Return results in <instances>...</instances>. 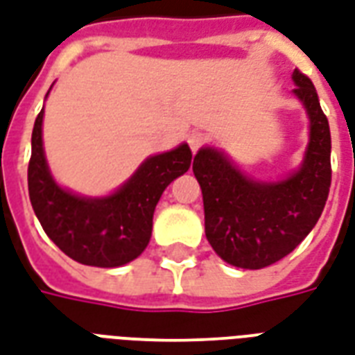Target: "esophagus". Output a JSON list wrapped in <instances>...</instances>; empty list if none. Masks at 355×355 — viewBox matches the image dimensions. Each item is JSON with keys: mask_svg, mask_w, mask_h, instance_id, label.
<instances>
[{"mask_svg": "<svg viewBox=\"0 0 355 355\" xmlns=\"http://www.w3.org/2000/svg\"><path fill=\"white\" fill-rule=\"evenodd\" d=\"M205 139H207V135H205V133H201V131H193V133H190L188 143H190V148L193 154H196V152L201 148V144L205 143Z\"/></svg>", "mask_w": 355, "mask_h": 355, "instance_id": "obj_1", "label": "esophagus"}]
</instances>
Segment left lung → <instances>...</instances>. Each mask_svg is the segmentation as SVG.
Wrapping results in <instances>:
<instances>
[{
	"instance_id": "obj_1",
	"label": "left lung",
	"mask_w": 355,
	"mask_h": 355,
	"mask_svg": "<svg viewBox=\"0 0 355 355\" xmlns=\"http://www.w3.org/2000/svg\"><path fill=\"white\" fill-rule=\"evenodd\" d=\"M291 80L309 116V144L297 169L278 180H259L214 146L199 148L193 157L203 191L205 235L233 267L263 269L288 256L316 225L329 196V124L311 78L295 69Z\"/></svg>"
}]
</instances>
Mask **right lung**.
<instances>
[{
	"label": "right lung",
	"instance_id": "right-lung-1",
	"mask_svg": "<svg viewBox=\"0 0 355 355\" xmlns=\"http://www.w3.org/2000/svg\"><path fill=\"white\" fill-rule=\"evenodd\" d=\"M43 116L41 109L31 133L28 190L44 233L83 265L111 269L139 258L150 243L152 218L162 193L190 169V146L182 143L148 156L112 193L90 198L67 190L52 177L44 156Z\"/></svg>",
	"mask_w": 355,
	"mask_h": 355
}]
</instances>
